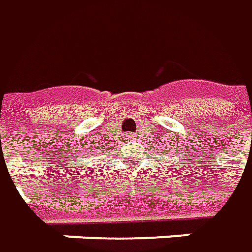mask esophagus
Listing matches in <instances>:
<instances>
[{"mask_svg":"<svg viewBox=\"0 0 252 252\" xmlns=\"http://www.w3.org/2000/svg\"><path fill=\"white\" fill-rule=\"evenodd\" d=\"M127 137H129V138H133V137H134V136H133L131 133H129V134H127Z\"/></svg>","mask_w":252,"mask_h":252,"instance_id":"1","label":"esophagus"}]
</instances>
